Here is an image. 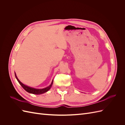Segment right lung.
<instances>
[{
  "label": "right lung",
  "instance_id": "obj_1",
  "mask_svg": "<svg viewBox=\"0 0 125 125\" xmlns=\"http://www.w3.org/2000/svg\"><path fill=\"white\" fill-rule=\"evenodd\" d=\"M15 74V77H16L17 80H18V82L22 86V88H23L26 92H28L30 93H32V94H37V95H39V94H43L45 92H47L48 91L50 90V89L51 88V87L52 85V83H53V80H52L51 84L49 85L48 86L46 87V88H45L43 89H35V88H32V87H30L29 86L26 85L22 83L19 80V79L18 78L17 75L16 74V73H14Z\"/></svg>",
  "mask_w": 125,
  "mask_h": 125
}]
</instances>
